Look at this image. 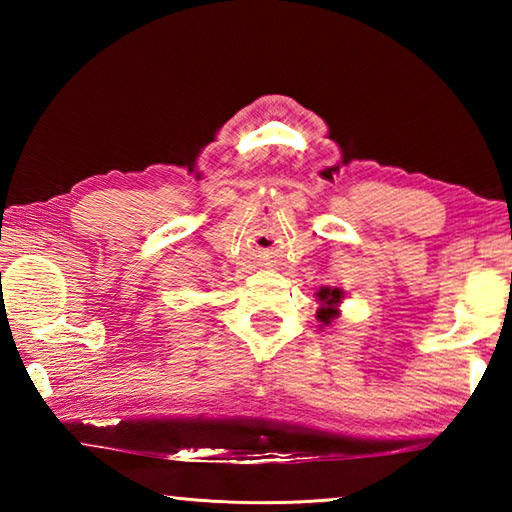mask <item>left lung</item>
I'll return each instance as SVG.
<instances>
[{"mask_svg":"<svg viewBox=\"0 0 512 512\" xmlns=\"http://www.w3.org/2000/svg\"><path fill=\"white\" fill-rule=\"evenodd\" d=\"M341 298L343 296H341L339 289H320L318 291V300L323 302V307H320L318 314H316L320 323L329 325V320L339 316V309H336V305H339Z\"/></svg>","mask_w":512,"mask_h":512,"instance_id":"obj_1","label":"left lung"}]
</instances>
